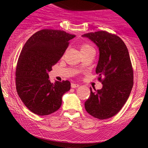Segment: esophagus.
Listing matches in <instances>:
<instances>
[{"label":"esophagus","mask_w":148,"mask_h":148,"mask_svg":"<svg viewBox=\"0 0 148 148\" xmlns=\"http://www.w3.org/2000/svg\"><path fill=\"white\" fill-rule=\"evenodd\" d=\"M71 86H72V88H76L79 87V85L77 84H74V83H73V84H72V85H71Z\"/></svg>","instance_id":"obj_1"}]
</instances>
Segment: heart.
Segmentation results:
<instances>
[{
  "instance_id": "1",
  "label": "heart",
  "mask_w": 148,
  "mask_h": 148,
  "mask_svg": "<svg viewBox=\"0 0 148 148\" xmlns=\"http://www.w3.org/2000/svg\"><path fill=\"white\" fill-rule=\"evenodd\" d=\"M90 49H94L93 47L90 46V45H88V44H84L81 46V52H85L87 51L88 50H90Z\"/></svg>"
}]
</instances>
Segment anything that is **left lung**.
Segmentation results:
<instances>
[{
    "instance_id": "obj_1",
    "label": "left lung",
    "mask_w": 148,
    "mask_h": 148,
    "mask_svg": "<svg viewBox=\"0 0 148 148\" xmlns=\"http://www.w3.org/2000/svg\"><path fill=\"white\" fill-rule=\"evenodd\" d=\"M99 48L96 67L101 90L92 92L85 102L86 111L99 120L110 118L126 103L134 84V73L130 53L125 42L117 35L106 31L84 34ZM103 77L104 79H101Z\"/></svg>"
}]
</instances>
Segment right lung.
Returning <instances> with one entry per match:
<instances>
[{
    "label": "right lung",
    "instance_id": "right-lung-1",
    "mask_svg": "<svg viewBox=\"0 0 148 148\" xmlns=\"http://www.w3.org/2000/svg\"><path fill=\"white\" fill-rule=\"evenodd\" d=\"M63 30L44 29L33 34L22 49L16 69V88L25 106L38 115L60 108L62 95L70 90L69 81L51 83L49 72L75 37Z\"/></svg>",
    "mask_w": 148,
    "mask_h": 148
}]
</instances>
